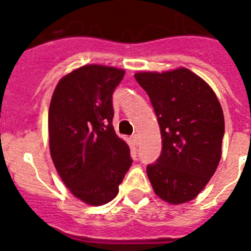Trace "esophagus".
Masks as SVG:
<instances>
[{"label":"esophagus","mask_w":251,"mask_h":251,"mask_svg":"<svg viewBox=\"0 0 251 251\" xmlns=\"http://www.w3.org/2000/svg\"><path fill=\"white\" fill-rule=\"evenodd\" d=\"M131 140H132V143H134V145H136V147H138L139 144H140V138H139V135L138 134H134L131 136Z\"/></svg>","instance_id":"esophagus-1"}]
</instances>
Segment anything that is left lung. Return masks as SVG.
Wrapping results in <instances>:
<instances>
[{
  "label": "left lung",
  "instance_id": "8db88e82",
  "mask_svg": "<svg viewBox=\"0 0 251 251\" xmlns=\"http://www.w3.org/2000/svg\"><path fill=\"white\" fill-rule=\"evenodd\" d=\"M149 96L162 134V152L147 167L152 189L172 204L197 197L221 159L225 120L208 84L187 68L135 74Z\"/></svg>",
  "mask_w": 251,
  "mask_h": 251
}]
</instances>
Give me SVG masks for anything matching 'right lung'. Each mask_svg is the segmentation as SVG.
Returning <instances> with one entry per match:
<instances>
[{
    "label": "right lung",
    "mask_w": 251,
    "mask_h": 251,
    "mask_svg": "<svg viewBox=\"0 0 251 251\" xmlns=\"http://www.w3.org/2000/svg\"><path fill=\"white\" fill-rule=\"evenodd\" d=\"M125 71L84 65L59 80L50 101V155L64 184L92 206L112 201L131 165L112 126L113 91Z\"/></svg>",
    "instance_id": "right-lung-1"
}]
</instances>
